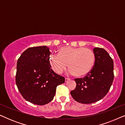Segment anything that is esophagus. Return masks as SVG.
Masks as SVG:
<instances>
[{"instance_id":"34e87169","label":"esophagus","mask_w":125,"mask_h":125,"mask_svg":"<svg viewBox=\"0 0 125 125\" xmlns=\"http://www.w3.org/2000/svg\"><path fill=\"white\" fill-rule=\"evenodd\" d=\"M69 80H70V78H65V82H67V81H69Z\"/></svg>"}]
</instances>
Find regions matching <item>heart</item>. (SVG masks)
I'll return each mask as SVG.
<instances>
[{"mask_svg":"<svg viewBox=\"0 0 125 125\" xmlns=\"http://www.w3.org/2000/svg\"><path fill=\"white\" fill-rule=\"evenodd\" d=\"M95 61L94 54L91 49L83 48L62 47L59 54H53L49 57V64L53 71L60 74L68 66V73L76 77L86 76L91 71Z\"/></svg>","mask_w":125,"mask_h":125,"instance_id":"b5f03b06","label":"heart"}]
</instances>
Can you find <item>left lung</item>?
I'll list each match as a JSON object with an SVG mask.
<instances>
[{"instance_id":"8db88e82","label":"left lung","mask_w":125,"mask_h":125,"mask_svg":"<svg viewBox=\"0 0 125 125\" xmlns=\"http://www.w3.org/2000/svg\"><path fill=\"white\" fill-rule=\"evenodd\" d=\"M95 62L91 71L83 78H76L75 89L71 95L77 102L89 104L98 101L106 95L114 79L113 61L101 48H94Z\"/></svg>"}]
</instances>
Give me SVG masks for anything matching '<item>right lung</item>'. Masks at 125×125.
I'll use <instances>...</instances> for the list:
<instances>
[{
	"instance_id": "obj_1",
	"label": "right lung",
	"mask_w": 125,
	"mask_h": 125,
	"mask_svg": "<svg viewBox=\"0 0 125 125\" xmlns=\"http://www.w3.org/2000/svg\"><path fill=\"white\" fill-rule=\"evenodd\" d=\"M51 53L47 46L29 48L17 62L16 83L19 91L25 100L36 105L50 102L56 87L65 82L64 77L51 69Z\"/></svg>"
}]
</instances>
